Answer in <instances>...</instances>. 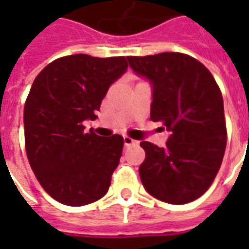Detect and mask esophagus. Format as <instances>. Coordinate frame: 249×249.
I'll use <instances>...</instances> for the list:
<instances>
[{"label":"esophagus","mask_w":249,"mask_h":249,"mask_svg":"<svg viewBox=\"0 0 249 249\" xmlns=\"http://www.w3.org/2000/svg\"><path fill=\"white\" fill-rule=\"evenodd\" d=\"M137 142H139V141L133 140V139H132V137H129V136H125V137H124V145H125V146L136 145Z\"/></svg>","instance_id":"1"}]
</instances>
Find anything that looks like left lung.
I'll return each instance as SVG.
<instances>
[{
    "label": "left lung",
    "instance_id": "obj_1",
    "mask_svg": "<svg viewBox=\"0 0 249 249\" xmlns=\"http://www.w3.org/2000/svg\"><path fill=\"white\" fill-rule=\"evenodd\" d=\"M130 68L153 87L151 120L171 136L164 148L140 145L145 160L141 183L153 197L187 204L207 192L224 157V104L212 73L196 58L176 52L128 57Z\"/></svg>",
    "mask_w": 249,
    "mask_h": 249
}]
</instances>
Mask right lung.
Returning a JSON list of instances; mask_svg holds the SVG:
<instances>
[{
  "instance_id": "1",
  "label": "right lung",
  "mask_w": 249,
  "mask_h": 249,
  "mask_svg": "<svg viewBox=\"0 0 249 249\" xmlns=\"http://www.w3.org/2000/svg\"><path fill=\"white\" fill-rule=\"evenodd\" d=\"M128 68L126 57L73 54L36 77L25 101V149L41 187L58 203L80 207L108 192L124 146L120 135L85 133L109 87Z\"/></svg>"
}]
</instances>
